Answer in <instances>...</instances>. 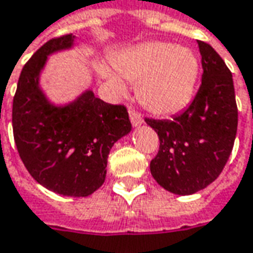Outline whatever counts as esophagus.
<instances>
[{
	"instance_id": "obj_1",
	"label": "esophagus",
	"mask_w": 253,
	"mask_h": 253,
	"mask_svg": "<svg viewBox=\"0 0 253 253\" xmlns=\"http://www.w3.org/2000/svg\"><path fill=\"white\" fill-rule=\"evenodd\" d=\"M129 118H131V122L133 126L141 125L142 122H143V118H142L141 112L136 111V110H133V108H129Z\"/></svg>"
}]
</instances>
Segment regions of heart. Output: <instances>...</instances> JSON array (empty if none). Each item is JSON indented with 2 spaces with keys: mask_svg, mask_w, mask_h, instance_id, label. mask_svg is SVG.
Wrapping results in <instances>:
<instances>
[{
  "mask_svg": "<svg viewBox=\"0 0 253 253\" xmlns=\"http://www.w3.org/2000/svg\"><path fill=\"white\" fill-rule=\"evenodd\" d=\"M114 66L125 79L138 82L139 101L152 112L171 114L190 101L199 73V60L189 47L148 42L122 52ZM112 84L122 90L118 77Z\"/></svg>",
  "mask_w": 253,
  "mask_h": 253,
  "instance_id": "b5f03b06",
  "label": "heart"
}]
</instances>
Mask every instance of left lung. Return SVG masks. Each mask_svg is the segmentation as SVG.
<instances>
[{
  "instance_id": "1",
  "label": "left lung",
  "mask_w": 253,
  "mask_h": 253,
  "mask_svg": "<svg viewBox=\"0 0 253 253\" xmlns=\"http://www.w3.org/2000/svg\"><path fill=\"white\" fill-rule=\"evenodd\" d=\"M197 43L203 76L193 101L171 120L145 118L161 142L151 161L152 176L163 189L181 196L204 189L218 177L238 128L232 74L211 44Z\"/></svg>"
}]
</instances>
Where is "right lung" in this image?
<instances>
[{
    "instance_id": "1",
    "label": "right lung",
    "mask_w": 253,
    "mask_h": 253,
    "mask_svg": "<svg viewBox=\"0 0 253 253\" xmlns=\"http://www.w3.org/2000/svg\"><path fill=\"white\" fill-rule=\"evenodd\" d=\"M73 34L53 38L24 66L12 102L16 149L26 170L54 193L85 197L101 187L112 145L131 131L126 107L84 92L57 108L39 90V72L47 54L70 47Z\"/></svg>"
}]
</instances>
